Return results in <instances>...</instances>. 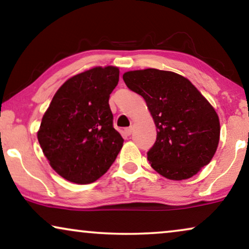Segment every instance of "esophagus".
I'll list each match as a JSON object with an SVG mask.
<instances>
[{"mask_svg": "<svg viewBox=\"0 0 249 249\" xmlns=\"http://www.w3.org/2000/svg\"><path fill=\"white\" fill-rule=\"evenodd\" d=\"M124 131H125V134H127L128 136H130L132 134V131H134V128H132V125H130V127L125 128Z\"/></svg>", "mask_w": 249, "mask_h": 249, "instance_id": "esophagus-1", "label": "esophagus"}]
</instances>
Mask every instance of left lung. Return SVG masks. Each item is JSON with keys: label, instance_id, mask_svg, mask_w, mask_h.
Wrapping results in <instances>:
<instances>
[{"label": "left lung", "instance_id": "1", "mask_svg": "<svg viewBox=\"0 0 249 249\" xmlns=\"http://www.w3.org/2000/svg\"><path fill=\"white\" fill-rule=\"evenodd\" d=\"M124 80L142 96L154 119L158 136L147 159L156 172L183 180L209 164L219 145V117L187 78L145 69L128 71Z\"/></svg>", "mask_w": 249, "mask_h": 249}]
</instances>
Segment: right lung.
Returning a JSON list of instances; mask_svg holds the SVG:
<instances>
[{
    "label": "right lung",
    "mask_w": 249,
    "mask_h": 249,
    "mask_svg": "<svg viewBox=\"0 0 249 249\" xmlns=\"http://www.w3.org/2000/svg\"><path fill=\"white\" fill-rule=\"evenodd\" d=\"M118 81L117 67H95L71 77L53 96L37 138L62 178L94 182L117 159L124 138L113 128L108 98Z\"/></svg>",
    "instance_id": "right-lung-1"
}]
</instances>
